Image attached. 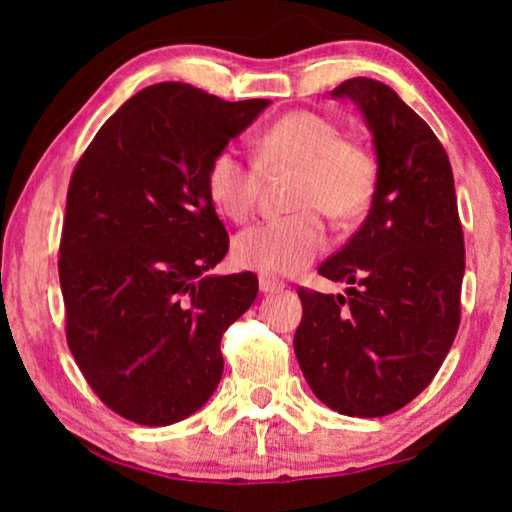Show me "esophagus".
Returning <instances> with one entry per match:
<instances>
[{"label": "esophagus", "instance_id": "1", "mask_svg": "<svg viewBox=\"0 0 512 512\" xmlns=\"http://www.w3.org/2000/svg\"><path fill=\"white\" fill-rule=\"evenodd\" d=\"M258 289H261V293H279L284 289V284L277 282V279L263 275L261 279H258Z\"/></svg>", "mask_w": 512, "mask_h": 512}]
</instances>
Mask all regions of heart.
<instances>
[{"mask_svg": "<svg viewBox=\"0 0 512 512\" xmlns=\"http://www.w3.org/2000/svg\"><path fill=\"white\" fill-rule=\"evenodd\" d=\"M256 163L235 146H223L205 167V193L216 214L242 223L256 207L261 172L298 167L300 177L291 207L300 212L256 223L233 240V263L272 277L305 270L328 244L321 219L345 221L361 214L375 191V163L363 146L340 139V130L324 116L291 111L263 128L254 139Z\"/></svg>", "mask_w": 512, "mask_h": 512, "instance_id": "obj_1", "label": "heart"}]
</instances>
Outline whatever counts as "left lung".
I'll list each match as a JSON object with an SVG mask.
<instances>
[{"instance_id":"8db88e82","label":"left lung","mask_w":512,"mask_h":512,"mask_svg":"<svg viewBox=\"0 0 512 512\" xmlns=\"http://www.w3.org/2000/svg\"><path fill=\"white\" fill-rule=\"evenodd\" d=\"M361 111L377 179L363 226L319 275L345 296L300 289L293 338L314 396L349 417H384L429 387L459 328L464 233L443 144L389 86L349 79L331 93Z\"/></svg>"}]
</instances>
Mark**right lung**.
<instances>
[{
	"label": "right lung",
	"mask_w": 512,
	"mask_h": 512,
	"mask_svg": "<svg viewBox=\"0 0 512 512\" xmlns=\"http://www.w3.org/2000/svg\"><path fill=\"white\" fill-rule=\"evenodd\" d=\"M265 107L188 83L149 86L72 174L58 263L67 342L95 394L130 422H181L219 387L221 335L256 300L258 279L209 275L228 233L205 167Z\"/></svg>",
	"instance_id": "right-lung-1"
}]
</instances>
